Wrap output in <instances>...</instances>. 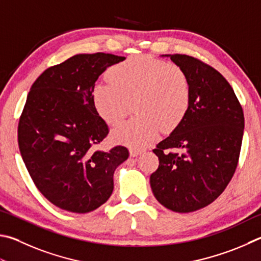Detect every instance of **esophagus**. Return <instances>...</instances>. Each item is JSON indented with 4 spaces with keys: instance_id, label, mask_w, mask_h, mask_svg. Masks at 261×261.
I'll use <instances>...</instances> for the list:
<instances>
[{
    "instance_id": "1",
    "label": "esophagus",
    "mask_w": 261,
    "mask_h": 261,
    "mask_svg": "<svg viewBox=\"0 0 261 261\" xmlns=\"http://www.w3.org/2000/svg\"><path fill=\"white\" fill-rule=\"evenodd\" d=\"M141 153H143V150H141V149H137V148H131L130 149V155L134 156V158H135V156H138Z\"/></svg>"
}]
</instances>
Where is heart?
<instances>
[{"instance_id":"heart-1","label":"heart","mask_w":261,"mask_h":261,"mask_svg":"<svg viewBox=\"0 0 261 261\" xmlns=\"http://www.w3.org/2000/svg\"><path fill=\"white\" fill-rule=\"evenodd\" d=\"M110 82L92 88L94 110L115 126L132 110L137 114L113 132L116 141L131 147L150 144L161 129L171 132L181 124L192 103V83L180 66L148 56H132L112 66Z\"/></svg>"}]
</instances>
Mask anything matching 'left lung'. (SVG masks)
Instances as JSON below:
<instances>
[{
	"instance_id": "left-lung-1",
	"label": "left lung",
	"mask_w": 261,
	"mask_h": 261,
	"mask_svg": "<svg viewBox=\"0 0 261 261\" xmlns=\"http://www.w3.org/2000/svg\"><path fill=\"white\" fill-rule=\"evenodd\" d=\"M170 58L191 80L192 103L181 124L153 149L160 164L149 181L161 204L187 213L211 204L233 178L244 114L233 88L218 70L192 56Z\"/></svg>"
}]
</instances>
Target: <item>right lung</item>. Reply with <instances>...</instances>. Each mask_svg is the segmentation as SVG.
Here are the masks:
<instances>
[{"label":"right lung","instance_id":"obj_1","mask_svg":"<svg viewBox=\"0 0 261 261\" xmlns=\"http://www.w3.org/2000/svg\"><path fill=\"white\" fill-rule=\"evenodd\" d=\"M124 59L103 52L75 55L45 69L28 92L19 150L37 189L60 209H98L112 195L115 169L129 158L124 146L96 149L110 129L91 98L99 75Z\"/></svg>","mask_w":261,"mask_h":261}]
</instances>
